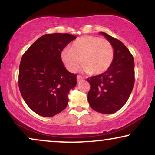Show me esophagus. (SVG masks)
I'll return each mask as SVG.
<instances>
[{
  "label": "esophagus",
  "instance_id": "1",
  "mask_svg": "<svg viewBox=\"0 0 155 155\" xmlns=\"http://www.w3.org/2000/svg\"><path fill=\"white\" fill-rule=\"evenodd\" d=\"M77 80H78V82L82 81V80H83V77H82V76H81V75H78Z\"/></svg>",
  "mask_w": 155,
  "mask_h": 155
}]
</instances>
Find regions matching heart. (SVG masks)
<instances>
[{"mask_svg": "<svg viewBox=\"0 0 155 155\" xmlns=\"http://www.w3.org/2000/svg\"><path fill=\"white\" fill-rule=\"evenodd\" d=\"M62 62L69 71L74 73L80 66L84 71L99 75L109 68L114 58V46L109 40L95 36H84L76 40L70 48L61 52Z\"/></svg>", "mask_w": 155, "mask_h": 155, "instance_id": "1", "label": "heart"}]
</instances>
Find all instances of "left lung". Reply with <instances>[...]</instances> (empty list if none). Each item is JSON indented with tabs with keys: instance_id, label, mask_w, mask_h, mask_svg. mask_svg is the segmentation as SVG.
<instances>
[{
	"instance_id": "left-lung-1",
	"label": "left lung",
	"mask_w": 155,
	"mask_h": 155,
	"mask_svg": "<svg viewBox=\"0 0 155 155\" xmlns=\"http://www.w3.org/2000/svg\"><path fill=\"white\" fill-rule=\"evenodd\" d=\"M100 33L113 45L114 58L107 71L87 79L90 84L87 99L93 110L111 114L124 107L132 92L135 82L134 58L121 41L107 33Z\"/></svg>"
}]
</instances>
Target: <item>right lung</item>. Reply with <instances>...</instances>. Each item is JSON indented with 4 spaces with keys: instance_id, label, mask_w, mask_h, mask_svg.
Listing matches in <instances>:
<instances>
[{
    "instance_id": "1",
    "label": "right lung",
    "mask_w": 155,
    "mask_h": 155,
    "mask_svg": "<svg viewBox=\"0 0 155 155\" xmlns=\"http://www.w3.org/2000/svg\"><path fill=\"white\" fill-rule=\"evenodd\" d=\"M76 37L46 34L39 37L21 58L18 84L27 106L38 115L51 117L68 105L69 91L76 86L77 75L65 69L61 52Z\"/></svg>"
}]
</instances>
